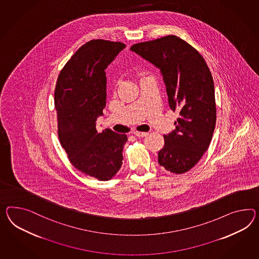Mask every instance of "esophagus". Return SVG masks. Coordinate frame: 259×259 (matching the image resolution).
<instances>
[{"label": "esophagus", "instance_id": "34e87169", "mask_svg": "<svg viewBox=\"0 0 259 259\" xmlns=\"http://www.w3.org/2000/svg\"><path fill=\"white\" fill-rule=\"evenodd\" d=\"M133 134H134L135 136H138V137H144V136L147 135V133H142V132L135 131V132H133Z\"/></svg>", "mask_w": 259, "mask_h": 259}]
</instances>
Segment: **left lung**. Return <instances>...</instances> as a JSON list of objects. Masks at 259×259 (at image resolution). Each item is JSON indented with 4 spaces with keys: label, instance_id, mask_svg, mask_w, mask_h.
Returning a JSON list of instances; mask_svg holds the SVG:
<instances>
[{
    "label": "left lung",
    "instance_id": "8db88e82",
    "mask_svg": "<svg viewBox=\"0 0 259 259\" xmlns=\"http://www.w3.org/2000/svg\"><path fill=\"white\" fill-rule=\"evenodd\" d=\"M131 50L159 68L169 106L179 111L176 130L163 136L159 165L174 174L188 172L207 150L216 125L214 82L206 61L176 35L137 43Z\"/></svg>",
    "mask_w": 259,
    "mask_h": 259
}]
</instances>
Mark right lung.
<instances>
[{"mask_svg":"<svg viewBox=\"0 0 259 259\" xmlns=\"http://www.w3.org/2000/svg\"><path fill=\"white\" fill-rule=\"evenodd\" d=\"M125 47L109 40L87 42L63 67L54 91L61 146L76 169L100 181L119 171L127 141L126 134L96 128L106 106L105 69Z\"/></svg>","mask_w":259,"mask_h":259,"instance_id":"1","label":"right lung"}]
</instances>
